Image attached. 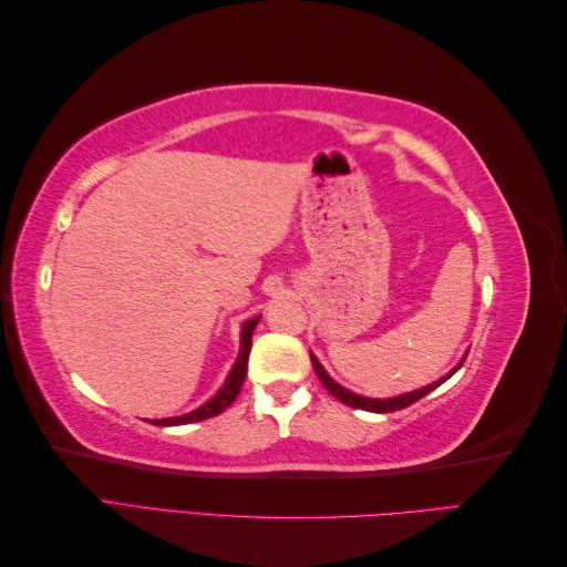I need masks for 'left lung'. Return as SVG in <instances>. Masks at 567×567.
I'll return each mask as SVG.
<instances>
[{"instance_id":"obj_1","label":"left lung","mask_w":567,"mask_h":567,"mask_svg":"<svg viewBox=\"0 0 567 567\" xmlns=\"http://www.w3.org/2000/svg\"><path fill=\"white\" fill-rule=\"evenodd\" d=\"M461 364H463V362H461ZM461 364H458V367H461ZM312 367H315V371H317V375H319V381L323 383V388L329 390L336 400H340L342 404H348V406H354V409L373 411V414H390V411H398V409H404V406H409V404L419 402L421 398H425L427 392H433L435 388H440L444 381L452 379V375L458 371V367H456L450 375H444V379H440L437 383L425 385V388L414 390V392H409V394H402V398H392V400H369V398H359V394H354V392H350V390H346V388H340L336 381H331V375L321 369V364L317 362L315 357H312Z\"/></svg>"}]
</instances>
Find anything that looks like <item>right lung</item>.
I'll return each mask as SVG.
<instances>
[{
    "label": "right lung",
    "instance_id": "right-lung-1",
    "mask_svg": "<svg viewBox=\"0 0 567 567\" xmlns=\"http://www.w3.org/2000/svg\"><path fill=\"white\" fill-rule=\"evenodd\" d=\"M255 323H257V317L250 319L244 331H241V354H238L236 364L229 373V381L225 383V388H221L215 398L210 402H205L200 409L192 411V414H184V416H177V419H158V421H151L156 425H182V423H194V421H205V419H213L217 414H221L227 406L234 404V400L238 398V392H241V385H244V379H246V371H248V354H250V338H252V331H255Z\"/></svg>",
    "mask_w": 567,
    "mask_h": 567
}]
</instances>
